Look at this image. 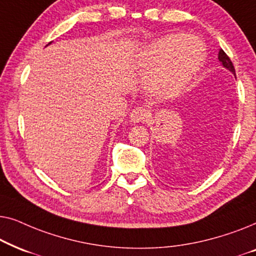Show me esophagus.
Returning a JSON list of instances; mask_svg holds the SVG:
<instances>
[{"label":"esophagus","mask_w":256,"mask_h":256,"mask_svg":"<svg viewBox=\"0 0 256 256\" xmlns=\"http://www.w3.org/2000/svg\"><path fill=\"white\" fill-rule=\"evenodd\" d=\"M149 112L144 107H136L135 110H132L130 113V121L132 124H138V122L146 121V118H148Z\"/></svg>","instance_id":"1"}]
</instances>
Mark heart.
<instances>
[{"label": "heart", "instance_id": "1", "mask_svg": "<svg viewBox=\"0 0 256 256\" xmlns=\"http://www.w3.org/2000/svg\"><path fill=\"white\" fill-rule=\"evenodd\" d=\"M204 59L205 50L200 42L172 34L148 45L138 65L143 70H152L146 84L155 96L174 98L198 72Z\"/></svg>", "mask_w": 256, "mask_h": 256}]
</instances>
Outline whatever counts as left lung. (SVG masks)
I'll return each mask as SVG.
<instances>
[{"label":"left lung","mask_w":256,"mask_h":256,"mask_svg":"<svg viewBox=\"0 0 256 256\" xmlns=\"http://www.w3.org/2000/svg\"><path fill=\"white\" fill-rule=\"evenodd\" d=\"M218 59H219V62H222V64L224 68H227V70H228V71H230V72L233 73L234 76H236V70H234L233 62H230V57L225 54V52H224V50H220V51H219Z\"/></svg>","instance_id":"1"}]
</instances>
